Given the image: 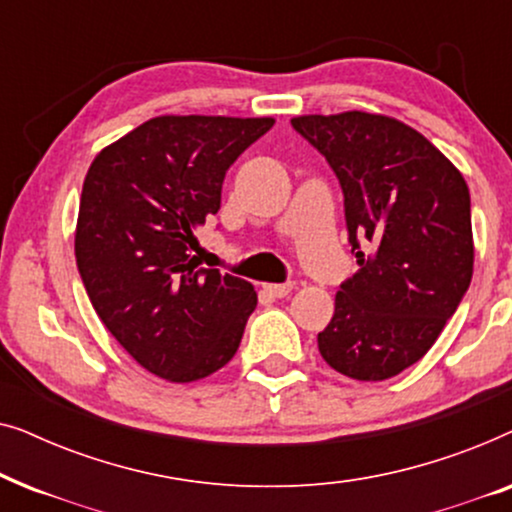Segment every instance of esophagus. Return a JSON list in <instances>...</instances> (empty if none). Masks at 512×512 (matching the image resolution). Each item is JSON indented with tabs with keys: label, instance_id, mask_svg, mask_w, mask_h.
<instances>
[{
	"label": "esophagus",
	"instance_id": "esophagus-1",
	"mask_svg": "<svg viewBox=\"0 0 512 512\" xmlns=\"http://www.w3.org/2000/svg\"><path fill=\"white\" fill-rule=\"evenodd\" d=\"M263 291L270 293L272 298H284L293 291V284L291 282H286V284H263Z\"/></svg>",
	"mask_w": 512,
	"mask_h": 512
}]
</instances>
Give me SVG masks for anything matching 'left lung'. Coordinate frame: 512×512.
<instances>
[{
	"label": "left lung",
	"instance_id": "8db88e82",
	"mask_svg": "<svg viewBox=\"0 0 512 512\" xmlns=\"http://www.w3.org/2000/svg\"><path fill=\"white\" fill-rule=\"evenodd\" d=\"M291 123L338 174L361 265L335 293L331 324L317 335L319 352L352 380H389L429 352L471 284L466 179L422 132L394 116L352 109L293 116Z\"/></svg>",
	"mask_w": 512,
	"mask_h": 512
}]
</instances>
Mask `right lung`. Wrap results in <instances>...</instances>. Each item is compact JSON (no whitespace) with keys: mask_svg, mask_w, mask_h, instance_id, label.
<instances>
[{"mask_svg":"<svg viewBox=\"0 0 512 512\" xmlns=\"http://www.w3.org/2000/svg\"><path fill=\"white\" fill-rule=\"evenodd\" d=\"M275 118H149L97 153L83 179L74 254L97 317L151 375L198 382L233 359L256 307L240 277L191 256L221 207L226 170Z\"/></svg>","mask_w":512,"mask_h":512,"instance_id":"add662e5","label":"right lung"}]
</instances>
